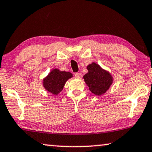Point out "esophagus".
Listing matches in <instances>:
<instances>
[{"mask_svg":"<svg viewBox=\"0 0 152 152\" xmlns=\"http://www.w3.org/2000/svg\"><path fill=\"white\" fill-rule=\"evenodd\" d=\"M74 75H75V76L76 77V78H80L81 77V74L80 73V72H76V73H75V74H74Z\"/></svg>","mask_w":152,"mask_h":152,"instance_id":"esophagus-1","label":"esophagus"}]
</instances>
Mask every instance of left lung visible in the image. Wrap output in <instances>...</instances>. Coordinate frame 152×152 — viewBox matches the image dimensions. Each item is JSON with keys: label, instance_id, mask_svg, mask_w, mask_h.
Returning <instances> with one entry per match:
<instances>
[{"label": "left lung", "instance_id": "left-lung-1", "mask_svg": "<svg viewBox=\"0 0 152 152\" xmlns=\"http://www.w3.org/2000/svg\"><path fill=\"white\" fill-rule=\"evenodd\" d=\"M87 68L89 72L83 76V78L89 90L97 96L104 94L112 84V76L95 63L88 65Z\"/></svg>", "mask_w": 152, "mask_h": 152}]
</instances>
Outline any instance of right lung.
<instances>
[{"instance_id": "add662e5", "label": "right lung", "mask_w": 152, "mask_h": 152, "mask_svg": "<svg viewBox=\"0 0 152 152\" xmlns=\"http://www.w3.org/2000/svg\"><path fill=\"white\" fill-rule=\"evenodd\" d=\"M72 77L69 72H61L53 69L46 78L44 79V86L47 91L53 94H58L63 89L66 81Z\"/></svg>"}]
</instances>
